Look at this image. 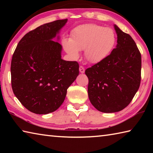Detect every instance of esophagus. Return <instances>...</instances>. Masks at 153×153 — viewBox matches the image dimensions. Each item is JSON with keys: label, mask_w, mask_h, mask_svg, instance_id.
Returning <instances> with one entry per match:
<instances>
[{"label": "esophagus", "mask_w": 153, "mask_h": 153, "mask_svg": "<svg viewBox=\"0 0 153 153\" xmlns=\"http://www.w3.org/2000/svg\"><path fill=\"white\" fill-rule=\"evenodd\" d=\"M79 72L81 74H84V72H85V69L84 68V67H82V66H80L79 67Z\"/></svg>", "instance_id": "esophagus-1"}]
</instances>
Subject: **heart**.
I'll use <instances>...</instances> for the list:
<instances>
[{
  "label": "heart",
  "mask_w": 153,
  "mask_h": 153,
  "mask_svg": "<svg viewBox=\"0 0 153 153\" xmlns=\"http://www.w3.org/2000/svg\"><path fill=\"white\" fill-rule=\"evenodd\" d=\"M116 44V34L109 27L97 24H85L72 30L71 39L65 38L62 45L72 59L79 56V51L84 50V56L90 63L97 64L105 60Z\"/></svg>",
  "instance_id": "obj_1"
}]
</instances>
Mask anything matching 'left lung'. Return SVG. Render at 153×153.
Returning <instances> with one entry per match:
<instances>
[{
	"label": "left lung",
	"mask_w": 153,
	"mask_h": 153,
	"mask_svg": "<svg viewBox=\"0 0 153 153\" xmlns=\"http://www.w3.org/2000/svg\"><path fill=\"white\" fill-rule=\"evenodd\" d=\"M117 45L108 57L88 68V94L90 102L102 113L123 110L132 100L140 84L141 55L136 42L117 25Z\"/></svg>",
	"instance_id": "obj_1"
}]
</instances>
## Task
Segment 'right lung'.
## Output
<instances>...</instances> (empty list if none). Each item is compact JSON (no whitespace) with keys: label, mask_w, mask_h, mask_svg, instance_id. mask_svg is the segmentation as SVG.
<instances>
[{"label":"right lung","mask_w":153,"mask_h":153,"mask_svg":"<svg viewBox=\"0 0 153 153\" xmlns=\"http://www.w3.org/2000/svg\"><path fill=\"white\" fill-rule=\"evenodd\" d=\"M67 22V19L56 20L30 31L21 39L13 55V91L33 113L48 114L59 108L67 88L79 75L77 62L61 59L58 34Z\"/></svg>","instance_id":"1"}]
</instances>
